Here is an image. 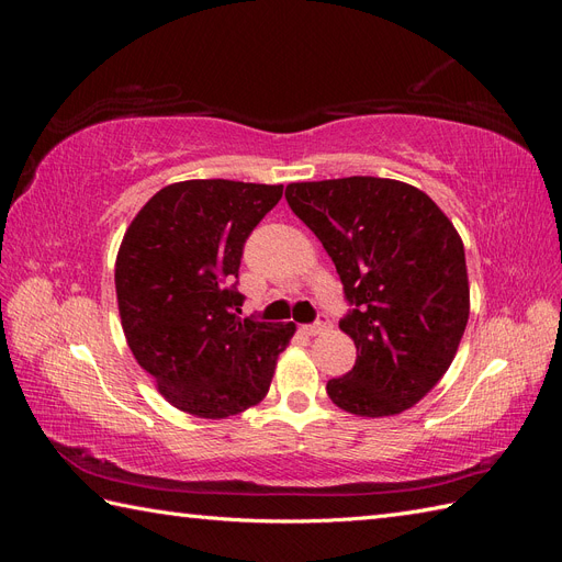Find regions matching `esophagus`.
<instances>
[{
  "label": "esophagus",
  "mask_w": 562,
  "mask_h": 562,
  "mask_svg": "<svg viewBox=\"0 0 562 562\" xmlns=\"http://www.w3.org/2000/svg\"><path fill=\"white\" fill-rule=\"evenodd\" d=\"M323 330H328V321L326 318H321V321H316V323H312V326H302V333L304 335H321Z\"/></svg>",
  "instance_id": "1"
}]
</instances>
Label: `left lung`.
<instances>
[{
  "label": "left lung",
  "instance_id": "obj_1",
  "mask_svg": "<svg viewBox=\"0 0 562 562\" xmlns=\"http://www.w3.org/2000/svg\"><path fill=\"white\" fill-rule=\"evenodd\" d=\"M285 201L326 248L356 310L339 330L356 366L330 401L356 417H391L446 375L469 321L462 236L417 187L372 176L291 182Z\"/></svg>",
  "mask_w": 562,
  "mask_h": 562
}]
</instances>
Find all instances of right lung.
Here are the masks:
<instances>
[{"instance_id": "obj_1", "label": "right lung", "mask_w": 562, "mask_h": 562, "mask_svg": "<svg viewBox=\"0 0 562 562\" xmlns=\"http://www.w3.org/2000/svg\"><path fill=\"white\" fill-rule=\"evenodd\" d=\"M283 184L182 180L133 217L114 285L126 342L159 394L182 413L225 419L258 405L295 323L241 318L234 291L244 241Z\"/></svg>"}]
</instances>
